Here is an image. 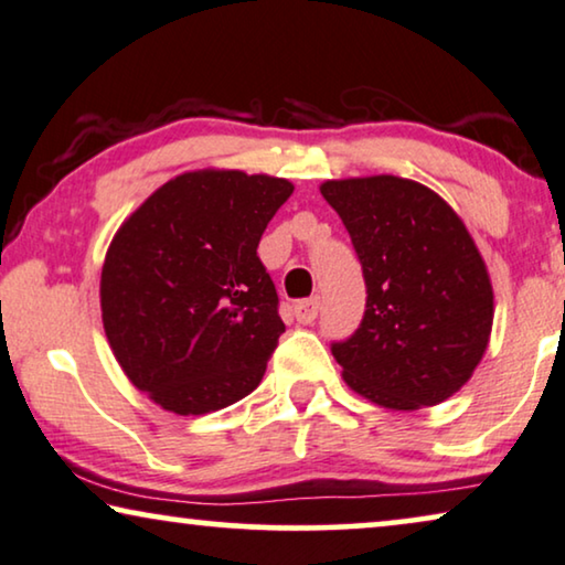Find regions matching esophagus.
I'll use <instances>...</instances> for the list:
<instances>
[{
  "mask_svg": "<svg viewBox=\"0 0 565 565\" xmlns=\"http://www.w3.org/2000/svg\"><path fill=\"white\" fill-rule=\"evenodd\" d=\"M317 309H320V299H301L294 305V317H297L299 324H312L317 320Z\"/></svg>",
  "mask_w": 565,
  "mask_h": 565,
  "instance_id": "34e87169",
  "label": "esophagus"
}]
</instances>
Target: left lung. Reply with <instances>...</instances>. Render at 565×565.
<instances>
[{
    "instance_id": "8db88e82",
    "label": "left lung",
    "mask_w": 565,
    "mask_h": 565,
    "mask_svg": "<svg viewBox=\"0 0 565 565\" xmlns=\"http://www.w3.org/2000/svg\"><path fill=\"white\" fill-rule=\"evenodd\" d=\"M359 253L365 312L332 343L345 384L388 409L433 407L489 345L494 291L473 237L433 189L399 177L324 181Z\"/></svg>"
}]
</instances>
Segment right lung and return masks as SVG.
Instances as JSON below:
<instances>
[{
    "label": "right lung",
    "mask_w": 565,
    "mask_h": 565,
    "mask_svg": "<svg viewBox=\"0 0 565 565\" xmlns=\"http://www.w3.org/2000/svg\"><path fill=\"white\" fill-rule=\"evenodd\" d=\"M294 186L189 171L122 222L102 266V322L125 376L163 409L206 415L260 384L284 322L258 258Z\"/></svg>",
    "instance_id": "obj_1"
}]
</instances>
